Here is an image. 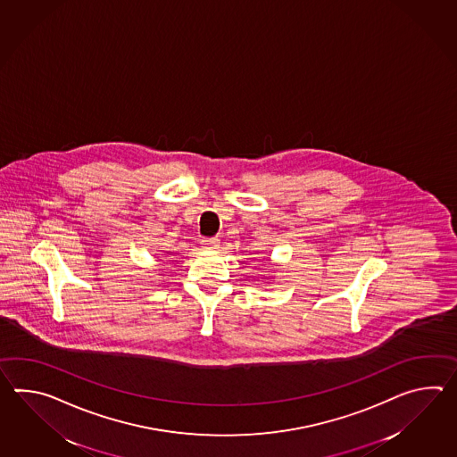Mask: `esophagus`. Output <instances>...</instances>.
Here are the masks:
<instances>
[{"label": "esophagus", "mask_w": 457, "mask_h": 457, "mask_svg": "<svg viewBox=\"0 0 457 457\" xmlns=\"http://www.w3.org/2000/svg\"><path fill=\"white\" fill-rule=\"evenodd\" d=\"M202 244H204V247H206V249H213V247L218 245V239H216V237H212V239H204Z\"/></svg>", "instance_id": "34e87169"}]
</instances>
